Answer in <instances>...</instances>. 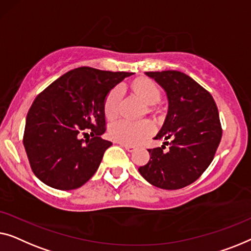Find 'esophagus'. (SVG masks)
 <instances>
[{
	"label": "esophagus",
	"instance_id": "obj_1",
	"mask_svg": "<svg viewBox=\"0 0 251 251\" xmlns=\"http://www.w3.org/2000/svg\"><path fill=\"white\" fill-rule=\"evenodd\" d=\"M121 146L123 148H125L127 151H133L134 150V146H130V144H125V143H121Z\"/></svg>",
	"mask_w": 251,
	"mask_h": 251
}]
</instances>
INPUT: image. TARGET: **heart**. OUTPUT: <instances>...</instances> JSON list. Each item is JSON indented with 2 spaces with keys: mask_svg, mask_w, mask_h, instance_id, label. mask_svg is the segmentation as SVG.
<instances>
[{
  "mask_svg": "<svg viewBox=\"0 0 251 251\" xmlns=\"http://www.w3.org/2000/svg\"><path fill=\"white\" fill-rule=\"evenodd\" d=\"M133 90L148 104H154L160 99V90L152 80L148 78H139L133 83ZM123 93L122 86H116L107 95L104 101V114L108 119H115L119 114V103H121ZM154 124L149 119L141 122H132L128 119H121L111 125L109 134L111 139L119 143L136 144L146 140L153 134Z\"/></svg>",
  "mask_w": 251,
  "mask_h": 251,
  "instance_id": "heart-1",
  "label": "heart"
}]
</instances>
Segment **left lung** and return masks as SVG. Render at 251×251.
Wrapping results in <instances>:
<instances>
[{
  "label": "left lung",
  "instance_id": "1",
  "mask_svg": "<svg viewBox=\"0 0 251 251\" xmlns=\"http://www.w3.org/2000/svg\"><path fill=\"white\" fill-rule=\"evenodd\" d=\"M166 91L168 112L154 140L169 146L148 149L150 159L139 168L151 184L165 190L188 186L213 161L222 139V125L213 97L195 79L176 70L147 72Z\"/></svg>",
  "mask_w": 251,
  "mask_h": 251
}]
</instances>
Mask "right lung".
<instances>
[{
  "instance_id": "1",
  "label": "right lung",
  "mask_w": 251,
  "mask_h": 251,
  "mask_svg": "<svg viewBox=\"0 0 251 251\" xmlns=\"http://www.w3.org/2000/svg\"><path fill=\"white\" fill-rule=\"evenodd\" d=\"M132 73L80 67L59 77L35 99L27 114L24 147L31 171L58 190L80 188L99 168L111 142L105 132L104 101ZM90 130L92 137L79 136Z\"/></svg>"
}]
</instances>
